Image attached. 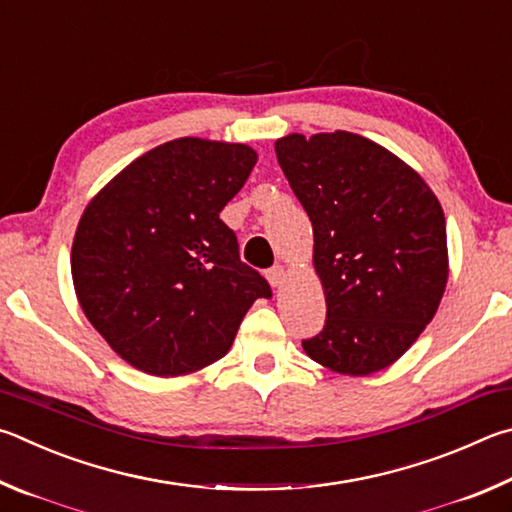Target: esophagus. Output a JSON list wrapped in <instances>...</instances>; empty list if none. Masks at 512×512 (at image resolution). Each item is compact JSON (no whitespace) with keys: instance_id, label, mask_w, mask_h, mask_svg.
<instances>
[{"instance_id":"esophagus-1","label":"esophagus","mask_w":512,"mask_h":512,"mask_svg":"<svg viewBox=\"0 0 512 512\" xmlns=\"http://www.w3.org/2000/svg\"><path fill=\"white\" fill-rule=\"evenodd\" d=\"M285 267L283 265H274L272 270H267V281L272 283V288H281L283 281H285Z\"/></svg>"}]
</instances>
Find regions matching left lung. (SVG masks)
<instances>
[{"label":"left lung","mask_w":512,"mask_h":512,"mask_svg":"<svg viewBox=\"0 0 512 512\" xmlns=\"http://www.w3.org/2000/svg\"><path fill=\"white\" fill-rule=\"evenodd\" d=\"M274 150L312 222L326 297V326L303 339V351L355 378L387 369L443 299L450 265L441 202L414 168L360 134L294 132Z\"/></svg>","instance_id":"left-lung-1"}]
</instances>
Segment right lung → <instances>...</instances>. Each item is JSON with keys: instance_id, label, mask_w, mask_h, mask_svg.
<instances>
[{"instance_id": "add662e5", "label": "right lung", "mask_w": 512, "mask_h": 512, "mask_svg": "<svg viewBox=\"0 0 512 512\" xmlns=\"http://www.w3.org/2000/svg\"><path fill=\"white\" fill-rule=\"evenodd\" d=\"M256 159L245 143L173 139L85 206L71 245L76 297L134 369L175 378L218 362L251 303L272 297L220 220Z\"/></svg>"}]
</instances>
